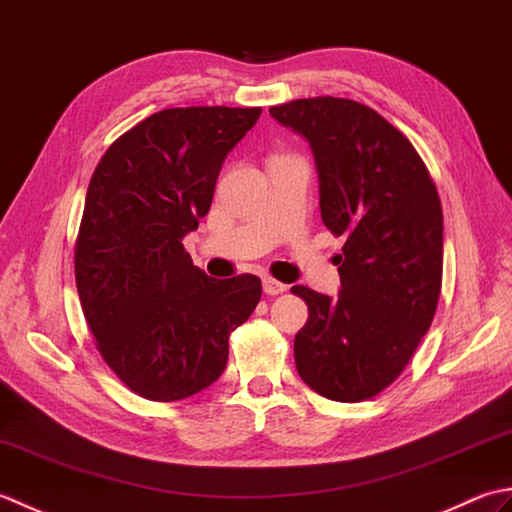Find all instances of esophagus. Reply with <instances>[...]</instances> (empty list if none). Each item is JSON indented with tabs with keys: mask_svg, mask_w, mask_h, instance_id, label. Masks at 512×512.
<instances>
[{
	"mask_svg": "<svg viewBox=\"0 0 512 512\" xmlns=\"http://www.w3.org/2000/svg\"><path fill=\"white\" fill-rule=\"evenodd\" d=\"M262 284H264V292H266V295H270V297L281 295V292L288 290L286 284H281V281H277V279H273V277H264Z\"/></svg>",
	"mask_w": 512,
	"mask_h": 512,
	"instance_id": "1",
	"label": "esophagus"
}]
</instances>
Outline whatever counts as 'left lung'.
Wrapping results in <instances>:
<instances>
[{"label": "left lung", "instance_id": "obj_1", "mask_svg": "<svg viewBox=\"0 0 512 512\" xmlns=\"http://www.w3.org/2000/svg\"><path fill=\"white\" fill-rule=\"evenodd\" d=\"M310 143L321 217L345 237L341 292L306 286L297 372L317 394L361 402L402 374L431 328L442 290V204L418 151L372 107L336 96L270 107Z\"/></svg>", "mask_w": 512, "mask_h": 512}]
</instances>
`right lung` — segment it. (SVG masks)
I'll return each instance as SVG.
<instances>
[{"mask_svg":"<svg viewBox=\"0 0 512 512\" xmlns=\"http://www.w3.org/2000/svg\"><path fill=\"white\" fill-rule=\"evenodd\" d=\"M262 107H171L116 138L96 165L74 277L96 350L147 400L213 385L228 336L262 299L255 275L213 279L182 239L211 209L222 162Z\"/></svg>","mask_w":512,"mask_h":512,"instance_id":"right-lung-1","label":"right lung"}]
</instances>
